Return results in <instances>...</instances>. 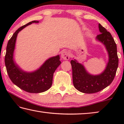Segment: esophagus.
<instances>
[{"instance_id":"esophagus-1","label":"esophagus","mask_w":124,"mask_h":124,"mask_svg":"<svg viewBox=\"0 0 124 124\" xmlns=\"http://www.w3.org/2000/svg\"><path fill=\"white\" fill-rule=\"evenodd\" d=\"M70 52L68 51H63L62 52L61 57L63 60H68L70 59Z\"/></svg>"}]
</instances>
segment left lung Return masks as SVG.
I'll return each instance as SVG.
<instances>
[{
	"label": "left lung",
	"instance_id": "left-lung-1",
	"mask_svg": "<svg viewBox=\"0 0 124 124\" xmlns=\"http://www.w3.org/2000/svg\"><path fill=\"white\" fill-rule=\"evenodd\" d=\"M101 34L96 37L97 40L105 45L108 52L109 61L106 70L101 74L93 75L88 73L84 67L76 60H71L73 83L75 88L85 93L99 92L109 85L116 74L119 59L116 43L110 33L101 24H98Z\"/></svg>",
	"mask_w": 124,
	"mask_h": 124
}]
</instances>
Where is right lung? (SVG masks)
I'll return each mask as SVG.
<instances>
[{
	"label": "right lung",
	"instance_id": "right-lung-1",
	"mask_svg": "<svg viewBox=\"0 0 124 124\" xmlns=\"http://www.w3.org/2000/svg\"><path fill=\"white\" fill-rule=\"evenodd\" d=\"M38 22L33 21L18 28L8 41L5 56V64L10 80L17 86L29 93H40L49 90L52 85L54 71L61 63L60 56L57 55L49 58L38 70L27 73L21 70L14 61V51L18 32L32 23Z\"/></svg>",
	"mask_w": 124,
	"mask_h": 124
}]
</instances>
